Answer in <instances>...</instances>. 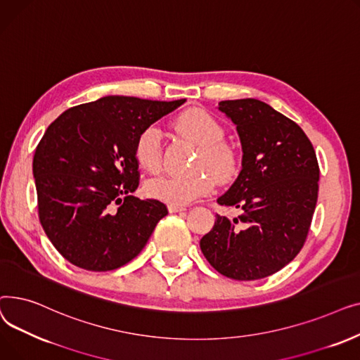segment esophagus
Returning a JSON list of instances; mask_svg holds the SVG:
<instances>
[{
  "instance_id": "1",
  "label": "esophagus",
  "mask_w": 360,
  "mask_h": 360,
  "mask_svg": "<svg viewBox=\"0 0 360 360\" xmlns=\"http://www.w3.org/2000/svg\"><path fill=\"white\" fill-rule=\"evenodd\" d=\"M169 213H179V212H185L186 209L184 205H176V204H169L167 205Z\"/></svg>"
}]
</instances>
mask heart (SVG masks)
I'll return each instance as SVG.
<instances>
[{
    "instance_id": "1",
    "label": "heart",
    "mask_w": 360,
    "mask_h": 360,
    "mask_svg": "<svg viewBox=\"0 0 360 360\" xmlns=\"http://www.w3.org/2000/svg\"><path fill=\"white\" fill-rule=\"evenodd\" d=\"M179 134L200 146L194 169L190 175H163L147 182L148 195L156 200L184 205L210 194L214 179L219 184L231 182L239 169V158L233 146L223 141L224 128L210 112L201 108L184 110L175 121ZM134 159L140 167L155 174L162 167V132L156 125L143 128L134 141ZM206 172L202 173V170Z\"/></svg>"
}]
</instances>
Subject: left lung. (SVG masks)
Returning a JSON list of instances; mask_svg holds the SVG:
<instances>
[{"mask_svg":"<svg viewBox=\"0 0 360 360\" xmlns=\"http://www.w3.org/2000/svg\"><path fill=\"white\" fill-rule=\"evenodd\" d=\"M219 110L236 125L243 155L236 181L217 202L240 216L216 214L200 248L220 274L258 280L281 270L304 247L318 198V160L302 128L270 105L221 101Z\"/></svg>","mask_w":360,"mask_h":360,"instance_id":"8db88e82","label":"left lung"}]
</instances>
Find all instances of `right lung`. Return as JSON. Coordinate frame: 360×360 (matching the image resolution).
Instances as JSON below:
<instances>
[{
  "instance_id": "right-lung-1",
  "label": "right lung",
  "mask_w": 360,
  "mask_h": 360,
  "mask_svg": "<svg viewBox=\"0 0 360 360\" xmlns=\"http://www.w3.org/2000/svg\"><path fill=\"white\" fill-rule=\"evenodd\" d=\"M184 102L105 96L67 109L48 127L33 158L37 209L46 236L67 261L109 271L146 247L167 209L131 195L140 176L134 141Z\"/></svg>"
}]
</instances>
